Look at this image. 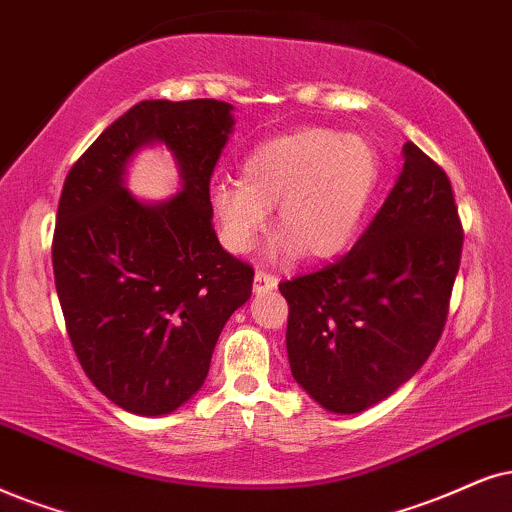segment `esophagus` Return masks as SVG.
<instances>
[{"mask_svg":"<svg viewBox=\"0 0 512 512\" xmlns=\"http://www.w3.org/2000/svg\"><path fill=\"white\" fill-rule=\"evenodd\" d=\"M255 293L260 295V293H269V290H274L276 288V278L271 276V274H267V271H257L255 274Z\"/></svg>","mask_w":512,"mask_h":512,"instance_id":"esophagus-1","label":"esophagus"}]
</instances>
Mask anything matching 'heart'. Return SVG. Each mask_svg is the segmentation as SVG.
<instances>
[{
  "mask_svg": "<svg viewBox=\"0 0 512 512\" xmlns=\"http://www.w3.org/2000/svg\"><path fill=\"white\" fill-rule=\"evenodd\" d=\"M378 177L380 158L368 139L326 127L297 129L252 148L241 179L215 181L210 208L234 255L255 248L276 208V250L328 260L354 241Z\"/></svg>",
  "mask_w": 512,
  "mask_h": 512,
  "instance_id": "1",
  "label": "heart"
}]
</instances>
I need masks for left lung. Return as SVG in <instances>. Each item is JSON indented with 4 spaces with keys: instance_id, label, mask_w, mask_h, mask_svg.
<instances>
[{
    "instance_id": "8db88e82",
    "label": "left lung",
    "mask_w": 512,
    "mask_h": 512,
    "mask_svg": "<svg viewBox=\"0 0 512 512\" xmlns=\"http://www.w3.org/2000/svg\"><path fill=\"white\" fill-rule=\"evenodd\" d=\"M404 167L364 236L338 262L278 283L297 385L331 413L390 397L442 338L463 250L446 172L406 141Z\"/></svg>"
}]
</instances>
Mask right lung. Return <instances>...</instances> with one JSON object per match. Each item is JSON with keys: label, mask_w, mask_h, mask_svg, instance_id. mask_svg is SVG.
<instances>
[{"label": "right lung", "mask_w": 512, "mask_h": 512, "mask_svg": "<svg viewBox=\"0 0 512 512\" xmlns=\"http://www.w3.org/2000/svg\"><path fill=\"white\" fill-rule=\"evenodd\" d=\"M217 99L141 101L70 167L51 243L56 293L80 364L99 392L137 416H165L210 371L217 338L252 293L250 264L217 241L210 177L234 129ZM163 143L182 191L134 199L128 160Z\"/></svg>", "instance_id": "1"}]
</instances>
